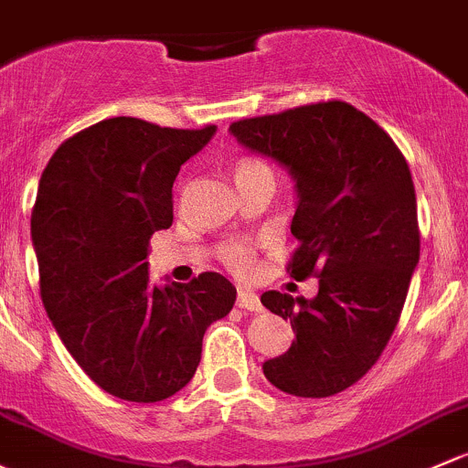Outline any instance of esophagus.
<instances>
[{
  "mask_svg": "<svg viewBox=\"0 0 468 468\" xmlns=\"http://www.w3.org/2000/svg\"><path fill=\"white\" fill-rule=\"evenodd\" d=\"M238 307L247 309V312H262V303H260L258 293H253L250 289H239Z\"/></svg>",
  "mask_w": 468,
  "mask_h": 468,
  "instance_id": "1",
  "label": "esophagus"
}]
</instances>
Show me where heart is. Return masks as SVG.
<instances>
[{"instance_id": "heart-1", "label": "heart", "mask_w": 468, "mask_h": 468, "mask_svg": "<svg viewBox=\"0 0 468 468\" xmlns=\"http://www.w3.org/2000/svg\"><path fill=\"white\" fill-rule=\"evenodd\" d=\"M233 172H235V181H244V179H250V176H262V175L271 176V170H269L262 161L250 159V156L239 159L238 164H235ZM219 258L221 262H224L229 269H233V271L247 273L250 264H253V249H250L247 242H230L219 249Z\"/></svg>"}]
</instances>
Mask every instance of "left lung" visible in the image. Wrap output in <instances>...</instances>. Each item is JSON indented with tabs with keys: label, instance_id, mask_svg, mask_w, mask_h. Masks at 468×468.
<instances>
[{
	"label": "left lung",
	"instance_id": "1",
	"mask_svg": "<svg viewBox=\"0 0 468 468\" xmlns=\"http://www.w3.org/2000/svg\"><path fill=\"white\" fill-rule=\"evenodd\" d=\"M229 132L292 175L289 275L321 278L314 298H260L296 332L287 352L264 361V377L287 395L332 397L375 366L399 323L420 262L410 170L395 141L341 101L244 118Z\"/></svg>",
	"mask_w": 468,
	"mask_h": 468
}]
</instances>
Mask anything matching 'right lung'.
Returning a JSON list of instances; mask_svg holds the SVG:
<instances>
[{
	"instance_id": "add662e5",
	"label": "right lung",
	"mask_w": 468,
	"mask_h": 468,
	"mask_svg": "<svg viewBox=\"0 0 468 468\" xmlns=\"http://www.w3.org/2000/svg\"><path fill=\"white\" fill-rule=\"evenodd\" d=\"M215 132L107 118L58 147L39 179L31 239L44 309L78 366L118 399L179 392L208 324L233 309L224 275L156 287L145 262L152 233L172 226L181 165Z\"/></svg>"
}]
</instances>
